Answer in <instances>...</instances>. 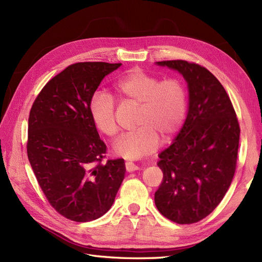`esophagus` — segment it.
Segmentation results:
<instances>
[{
	"label": "esophagus",
	"mask_w": 262,
	"mask_h": 262,
	"mask_svg": "<svg viewBox=\"0 0 262 262\" xmlns=\"http://www.w3.org/2000/svg\"><path fill=\"white\" fill-rule=\"evenodd\" d=\"M138 169H140L139 166L136 165V164H133L132 162H126V163H125V170L128 171V172L136 171V170H138Z\"/></svg>",
	"instance_id": "34e87169"
}]
</instances>
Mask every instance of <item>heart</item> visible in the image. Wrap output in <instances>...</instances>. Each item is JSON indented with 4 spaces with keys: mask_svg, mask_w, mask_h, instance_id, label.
<instances>
[{
    "mask_svg": "<svg viewBox=\"0 0 262 262\" xmlns=\"http://www.w3.org/2000/svg\"><path fill=\"white\" fill-rule=\"evenodd\" d=\"M118 98L137 105L134 124L138 128L124 133L114 150L126 160H139L154 153L160 144V136L167 139L184 123L187 115V91L177 78H160L141 69H133L114 84ZM90 115L94 124L105 136L118 133L116 102L109 94L94 92L90 99Z\"/></svg>",
    "mask_w": 262,
    "mask_h": 262,
    "instance_id": "b5f03b06",
    "label": "heart"
}]
</instances>
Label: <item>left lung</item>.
<instances>
[{
  "label": "left lung",
  "instance_id": "8db88e82",
  "mask_svg": "<svg viewBox=\"0 0 262 262\" xmlns=\"http://www.w3.org/2000/svg\"><path fill=\"white\" fill-rule=\"evenodd\" d=\"M156 63L185 77L189 110L177 138L160 154L163 181L155 204L175 223L192 224L212 213L231 186L239 123L223 85L208 69L185 60Z\"/></svg>",
  "mask_w": 262,
  "mask_h": 262
}]
</instances>
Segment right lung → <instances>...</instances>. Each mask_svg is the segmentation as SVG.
I'll return each mask as SVG.
<instances>
[{"label": "right lung", "mask_w": 262, "mask_h": 262, "mask_svg": "<svg viewBox=\"0 0 262 262\" xmlns=\"http://www.w3.org/2000/svg\"><path fill=\"white\" fill-rule=\"evenodd\" d=\"M121 63L78 62L47 83L31 106L27 155L51 207L74 222L112 208L124 178V160H108L90 115V99Z\"/></svg>", "instance_id": "1"}]
</instances>
